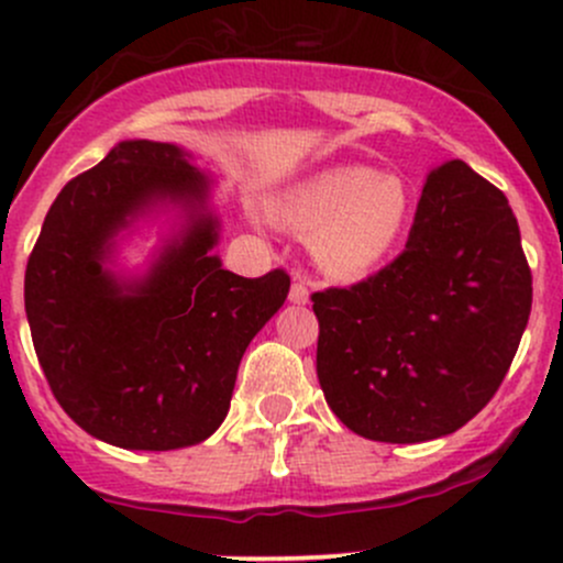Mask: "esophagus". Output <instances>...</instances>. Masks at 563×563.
<instances>
[{"label": "esophagus", "instance_id": "34e87169", "mask_svg": "<svg viewBox=\"0 0 563 563\" xmlns=\"http://www.w3.org/2000/svg\"><path fill=\"white\" fill-rule=\"evenodd\" d=\"M288 299L294 301V305H307L310 301V288H307V283L301 280V277H296L291 283V291H288Z\"/></svg>", "mask_w": 563, "mask_h": 563}]
</instances>
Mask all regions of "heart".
<instances>
[{"instance_id": "heart-1", "label": "heart", "mask_w": 563, "mask_h": 563, "mask_svg": "<svg viewBox=\"0 0 563 563\" xmlns=\"http://www.w3.org/2000/svg\"><path fill=\"white\" fill-rule=\"evenodd\" d=\"M280 224L310 234L314 264L333 280H357L404 243L411 191L404 178L368 165H331L275 197Z\"/></svg>"}]
</instances>
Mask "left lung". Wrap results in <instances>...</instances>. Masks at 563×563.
I'll use <instances>...</instances> for the list:
<instances>
[{
    "label": "left lung",
    "mask_w": 563,
    "mask_h": 563,
    "mask_svg": "<svg viewBox=\"0 0 563 563\" xmlns=\"http://www.w3.org/2000/svg\"><path fill=\"white\" fill-rule=\"evenodd\" d=\"M318 379L357 435L422 443L494 398L532 312L508 197L462 159L430 170L406 251L350 288L312 294Z\"/></svg>",
    "instance_id": "obj_1"
}]
</instances>
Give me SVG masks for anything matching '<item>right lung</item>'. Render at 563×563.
Returning a JSON list of instances; mask_svg holds the SVG:
<instances>
[{
    "mask_svg": "<svg viewBox=\"0 0 563 563\" xmlns=\"http://www.w3.org/2000/svg\"><path fill=\"white\" fill-rule=\"evenodd\" d=\"M189 159L176 144H117L60 189L29 256L23 299L47 385L111 446L170 452L213 435L245 347L291 288L283 269L221 267L211 178ZM159 207L177 208L179 230L144 276H117L115 238Z\"/></svg>",
    "mask_w": 563,
    "mask_h": 563,
    "instance_id": "right-lung-1",
    "label": "right lung"
}]
</instances>
